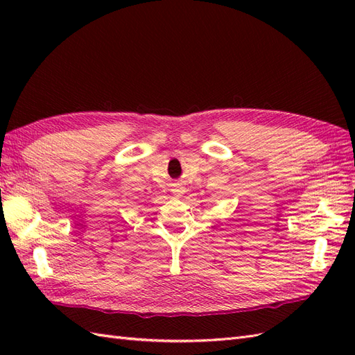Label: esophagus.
Masks as SVG:
<instances>
[{
  "label": "esophagus",
  "mask_w": 355,
  "mask_h": 355,
  "mask_svg": "<svg viewBox=\"0 0 355 355\" xmlns=\"http://www.w3.org/2000/svg\"><path fill=\"white\" fill-rule=\"evenodd\" d=\"M171 192H173L176 197H180L182 194H184V188H182L180 185H175L173 188H171Z\"/></svg>",
  "instance_id": "1"
}]
</instances>
